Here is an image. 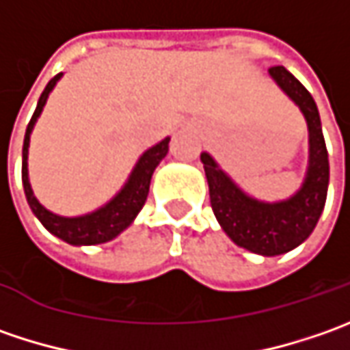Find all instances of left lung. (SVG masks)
<instances>
[{"instance_id":"left-lung-1","label":"left lung","mask_w":350,"mask_h":350,"mask_svg":"<svg viewBox=\"0 0 350 350\" xmlns=\"http://www.w3.org/2000/svg\"><path fill=\"white\" fill-rule=\"evenodd\" d=\"M269 74L300 107L308 122L310 163L300 191L280 202L255 200L245 195L206 152L200 154L216 220L235 245L265 257L286 253L310 237L323 212L329 185V157L314 97L284 66L271 68Z\"/></svg>"}]
</instances>
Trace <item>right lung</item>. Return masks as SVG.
<instances>
[{"mask_svg":"<svg viewBox=\"0 0 350 350\" xmlns=\"http://www.w3.org/2000/svg\"><path fill=\"white\" fill-rule=\"evenodd\" d=\"M62 74L54 75L48 85L42 91L36 111L33 118L27 126L25 132V142H23V189L27 202L33 210V214L40 220V224L46 228L50 234L60 237L64 241L72 243V245H95V243H105L111 241L113 237L124 232L130 224L134 222V218L138 216V212L144 206L148 193H150V181L154 175L155 167L159 165V161L167 155L169 152V138L155 144L154 148H150L148 152H144L134 171L130 173L126 185L122 187V191L107 202L103 208L95 210L85 216H75V218H66L58 216L54 212L46 210L33 195L31 183H29V171H27V157H29V142H31V132H33L34 122L38 115L42 113V107L46 105L48 95L54 89L56 81L60 79Z\"/></svg>","mask_w":350,"mask_h":350,"instance_id":"add662e5","label":"right lung"}]
</instances>
